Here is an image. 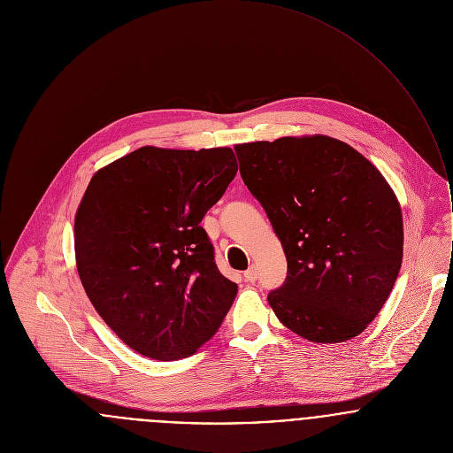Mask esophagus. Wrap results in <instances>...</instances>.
Wrapping results in <instances>:
<instances>
[{"label": "esophagus", "instance_id": "34e87169", "mask_svg": "<svg viewBox=\"0 0 453 453\" xmlns=\"http://www.w3.org/2000/svg\"><path fill=\"white\" fill-rule=\"evenodd\" d=\"M257 278H258V274H257V267H255V265H251V267L244 273V280H246V281H250V283H255V281H257Z\"/></svg>", "mask_w": 453, "mask_h": 453}]
</instances>
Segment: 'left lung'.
<instances>
[{"label":"left lung","mask_w":453,"mask_h":453,"mask_svg":"<svg viewBox=\"0 0 453 453\" xmlns=\"http://www.w3.org/2000/svg\"><path fill=\"white\" fill-rule=\"evenodd\" d=\"M235 152L287 255V281L267 297L278 319L323 344L364 332L403 264V212L387 179L326 135L237 144Z\"/></svg>","instance_id":"8db88e82"}]
</instances>
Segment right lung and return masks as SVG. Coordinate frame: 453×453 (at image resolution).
I'll return each instance as SVG.
<instances>
[{"label":"right lung","mask_w":453,"mask_h":453,"mask_svg":"<svg viewBox=\"0 0 453 453\" xmlns=\"http://www.w3.org/2000/svg\"><path fill=\"white\" fill-rule=\"evenodd\" d=\"M237 173L230 148L144 146L100 168L75 214V262L104 321L137 353L186 358L223 323L237 285L200 226Z\"/></svg>","instance_id":"right-lung-1"}]
</instances>
